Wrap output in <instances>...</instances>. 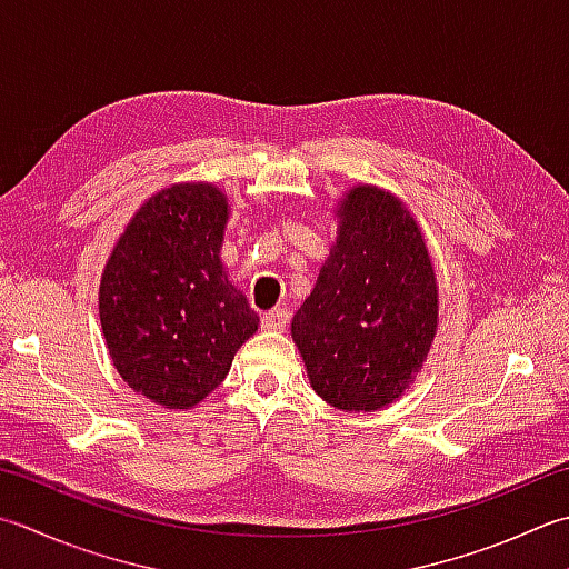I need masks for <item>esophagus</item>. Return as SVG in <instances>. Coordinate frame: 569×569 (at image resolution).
<instances>
[{
    "mask_svg": "<svg viewBox=\"0 0 569 569\" xmlns=\"http://www.w3.org/2000/svg\"><path fill=\"white\" fill-rule=\"evenodd\" d=\"M286 322H288V310L286 308L269 310V313H263V318H261L263 330H286Z\"/></svg>",
    "mask_w": 569,
    "mask_h": 569,
    "instance_id": "esophagus-1",
    "label": "esophagus"
}]
</instances>
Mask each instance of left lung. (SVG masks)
<instances>
[{
  "mask_svg": "<svg viewBox=\"0 0 569 569\" xmlns=\"http://www.w3.org/2000/svg\"><path fill=\"white\" fill-rule=\"evenodd\" d=\"M338 217V241L291 332L328 405L372 411L395 402L427 360L437 278L417 221L397 197L355 187Z\"/></svg>",
  "mask_w": 569,
  "mask_h": 569,
  "instance_id": "obj_1",
  "label": "left lung"
}]
</instances>
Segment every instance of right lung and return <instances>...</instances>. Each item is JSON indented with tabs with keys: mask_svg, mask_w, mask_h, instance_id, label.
Returning a JSON list of instances; mask_svg holds the SVG:
<instances>
[{
	"mask_svg": "<svg viewBox=\"0 0 569 569\" xmlns=\"http://www.w3.org/2000/svg\"><path fill=\"white\" fill-rule=\"evenodd\" d=\"M227 207L214 184L162 189L130 219L100 281L116 370L167 409L202 402L259 328L219 259Z\"/></svg>",
	"mask_w": 569,
	"mask_h": 569,
	"instance_id": "1",
	"label": "right lung"
}]
</instances>
